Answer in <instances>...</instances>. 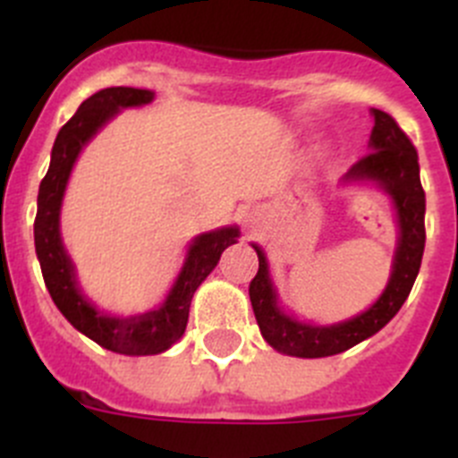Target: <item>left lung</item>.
Returning <instances> with one entry per match:
<instances>
[{"label":"left lung","instance_id":"obj_1","mask_svg":"<svg viewBox=\"0 0 458 458\" xmlns=\"http://www.w3.org/2000/svg\"><path fill=\"white\" fill-rule=\"evenodd\" d=\"M375 127L370 133V154L350 167L345 182H375L393 199L400 225L391 279L379 300L352 320L318 327L301 322L279 306L276 291L267 272L266 254H259V272L250 284V300L261 335L276 352L300 359L334 356L359 345L395 318L409 297L420 270L425 251V191L420 183V165L413 142L388 113L372 108Z\"/></svg>","mask_w":458,"mask_h":458}]
</instances>
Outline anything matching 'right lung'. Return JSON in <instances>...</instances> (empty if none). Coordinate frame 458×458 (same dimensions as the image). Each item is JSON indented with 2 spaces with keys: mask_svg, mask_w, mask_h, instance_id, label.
<instances>
[{
  "mask_svg": "<svg viewBox=\"0 0 458 458\" xmlns=\"http://www.w3.org/2000/svg\"><path fill=\"white\" fill-rule=\"evenodd\" d=\"M154 99L152 90L142 88H104L79 106L61 127L52 147V161L38 191V213L33 222L36 254L43 270L45 286L65 320L104 350L127 356H149L170 350L186 331L191 300L199 284L211 275L220 254L238 241V226H222L201 233L191 242L182 272L172 284L165 301L138 316H115L92 304L79 288L77 272L61 241V204L74 161L86 142L120 108L142 106Z\"/></svg>",
  "mask_w": 458,
  "mask_h": 458,
  "instance_id": "right-lung-1",
  "label": "right lung"
}]
</instances>
